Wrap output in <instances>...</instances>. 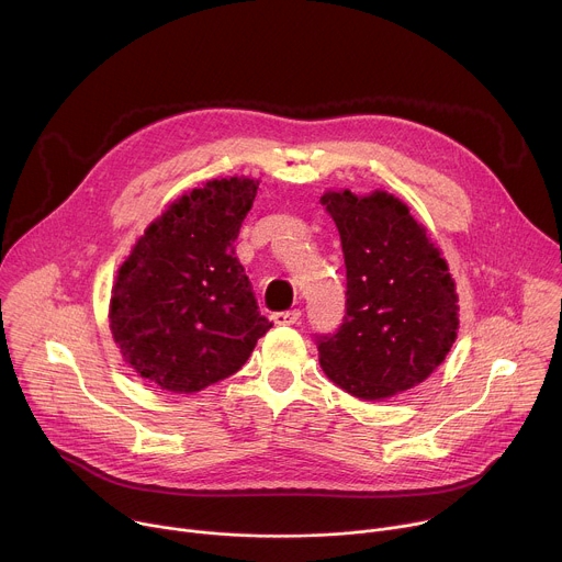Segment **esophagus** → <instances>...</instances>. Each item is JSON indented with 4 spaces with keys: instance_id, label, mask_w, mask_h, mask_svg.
<instances>
[{
    "instance_id": "esophagus-1",
    "label": "esophagus",
    "mask_w": 562,
    "mask_h": 562,
    "mask_svg": "<svg viewBox=\"0 0 562 562\" xmlns=\"http://www.w3.org/2000/svg\"><path fill=\"white\" fill-rule=\"evenodd\" d=\"M271 319L276 325H300L302 313L300 308H291V311H278L271 315Z\"/></svg>"
}]
</instances>
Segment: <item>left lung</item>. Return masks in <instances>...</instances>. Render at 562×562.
<instances>
[{
  "instance_id": "left-lung-1",
  "label": "left lung",
  "mask_w": 562,
  "mask_h": 562,
  "mask_svg": "<svg viewBox=\"0 0 562 562\" xmlns=\"http://www.w3.org/2000/svg\"><path fill=\"white\" fill-rule=\"evenodd\" d=\"M334 217L347 267V313L315 336L319 364L347 393L382 400L427 380L458 331L447 262L407 204L375 191L319 198Z\"/></svg>"
}]
</instances>
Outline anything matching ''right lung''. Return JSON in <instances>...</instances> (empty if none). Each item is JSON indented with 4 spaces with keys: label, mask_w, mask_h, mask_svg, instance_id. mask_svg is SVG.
Wrapping results in <instances>:
<instances>
[{
    "label": "right lung",
    "mask_w": 562,
    "mask_h": 562,
    "mask_svg": "<svg viewBox=\"0 0 562 562\" xmlns=\"http://www.w3.org/2000/svg\"><path fill=\"white\" fill-rule=\"evenodd\" d=\"M258 184L222 178L178 198L120 267L111 331L124 360L150 384L202 391L243 369L273 327L235 258Z\"/></svg>",
    "instance_id": "1"
}]
</instances>
